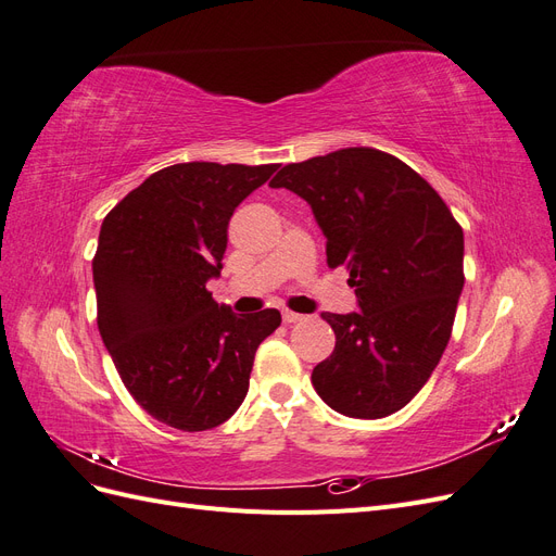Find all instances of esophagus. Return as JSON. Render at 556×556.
I'll return each mask as SVG.
<instances>
[{"label": "esophagus", "mask_w": 556, "mask_h": 556, "mask_svg": "<svg viewBox=\"0 0 556 556\" xmlns=\"http://www.w3.org/2000/svg\"><path fill=\"white\" fill-rule=\"evenodd\" d=\"M301 319H306V315L294 313V311H290V308L282 311V323H285V325H294V323H301Z\"/></svg>", "instance_id": "obj_1"}]
</instances>
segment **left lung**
<instances>
[{"instance_id":"obj_1","label":"left lung","mask_w":556,"mask_h":556,"mask_svg":"<svg viewBox=\"0 0 556 556\" xmlns=\"http://www.w3.org/2000/svg\"><path fill=\"white\" fill-rule=\"evenodd\" d=\"M306 199L327 237V264H345L359 313H323L336 333L313 368L329 408L378 419L422 390L450 341L464 288V231L441 194L376 148L285 164L268 182Z\"/></svg>"}]
</instances>
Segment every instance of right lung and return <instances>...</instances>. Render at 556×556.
<instances>
[{"mask_svg": "<svg viewBox=\"0 0 556 556\" xmlns=\"http://www.w3.org/2000/svg\"><path fill=\"white\" fill-rule=\"evenodd\" d=\"M278 164L185 162L148 176L104 217L92 260L97 327L125 387L157 422L206 431L237 413L280 313L233 315L206 290L229 217Z\"/></svg>", "mask_w": 556, "mask_h": 556, "instance_id": "obj_1", "label": "right lung"}]
</instances>
